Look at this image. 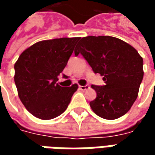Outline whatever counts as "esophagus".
<instances>
[{
  "label": "esophagus",
  "mask_w": 155,
  "mask_h": 155,
  "mask_svg": "<svg viewBox=\"0 0 155 155\" xmlns=\"http://www.w3.org/2000/svg\"><path fill=\"white\" fill-rule=\"evenodd\" d=\"M79 88H80V90H81V91H85V90H87L88 88H89V85H80L79 86Z\"/></svg>",
  "instance_id": "esophagus-1"
}]
</instances>
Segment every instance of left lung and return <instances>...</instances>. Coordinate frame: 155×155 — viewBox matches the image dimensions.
<instances>
[{
  "label": "left lung",
  "instance_id": "8db88e82",
  "mask_svg": "<svg viewBox=\"0 0 155 155\" xmlns=\"http://www.w3.org/2000/svg\"><path fill=\"white\" fill-rule=\"evenodd\" d=\"M94 73L103 76L104 85L92 84L97 96L90 102L92 110L105 120H115L130 110L136 101L143 77V58L130 44L108 35L81 39L74 50Z\"/></svg>",
  "mask_w": 155,
  "mask_h": 155
}]
</instances>
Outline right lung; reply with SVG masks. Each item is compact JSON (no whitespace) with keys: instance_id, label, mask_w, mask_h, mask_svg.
<instances>
[{"instance_id":"obj_1","label":"right lung","mask_w":155,"mask_h":155,"mask_svg":"<svg viewBox=\"0 0 155 155\" xmlns=\"http://www.w3.org/2000/svg\"><path fill=\"white\" fill-rule=\"evenodd\" d=\"M80 39L39 41L19 56L14 65L15 84L20 100L32 115L51 120L67 109L78 85L61 87L57 83L58 76L66 66Z\"/></svg>"}]
</instances>
